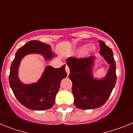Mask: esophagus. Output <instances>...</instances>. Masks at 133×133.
I'll return each mask as SVG.
<instances>
[{"label": "esophagus", "mask_w": 133, "mask_h": 133, "mask_svg": "<svg viewBox=\"0 0 133 133\" xmlns=\"http://www.w3.org/2000/svg\"><path fill=\"white\" fill-rule=\"evenodd\" d=\"M65 71L67 72L68 75H69V67H68L67 65H65Z\"/></svg>", "instance_id": "1"}]
</instances>
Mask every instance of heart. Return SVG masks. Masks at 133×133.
Segmentation results:
<instances>
[{
    "mask_svg": "<svg viewBox=\"0 0 133 133\" xmlns=\"http://www.w3.org/2000/svg\"><path fill=\"white\" fill-rule=\"evenodd\" d=\"M95 46L93 45H89V46H83L80 48L79 52H83L84 55H89L95 50Z\"/></svg>",
    "mask_w": 133,
    "mask_h": 133,
    "instance_id": "b5f03b06",
    "label": "heart"
}]
</instances>
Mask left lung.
Listing matches in <instances>:
<instances>
[{
  "instance_id": "8db88e82",
  "label": "left lung",
  "mask_w": 133,
  "mask_h": 133,
  "mask_svg": "<svg viewBox=\"0 0 133 133\" xmlns=\"http://www.w3.org/2000/svg\"><path fill=\"white\" fill-rule=\"evenodd\" d=\"M99 54L109 64L105 77L98 79L93 77L95 56L81 59L69 57L66 61L70 70L69 78L72 81L74 105L81 109L101 107L107 101L115 85L116 65L113 51L103 41L99 40Z\"/></svg>"
}]
</instances>
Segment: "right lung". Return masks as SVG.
I'll list each match as a JSON object with an SVG mask.
<instances>
[{"label": "right lung", "mask_w": 133, "mask_h": 133, "mask_svg": "<svg viewBox=\"0 0 133 133\" xmlns=\"http://www.w3.org/2000/svg\"><path fill=\"white\" fill-rule=\"evenodd\" d=\"M37 54L46 61L56 57L51 47L38 40H32L18 49L10 67L9 83L18 101L26 108L34 111H44L52 108L55 103L61 81L66 77L65 65L59 68L48 65L38 81L36 83L25 84L18 77V68L24 57Z\"/></svg>", "instance_id": "right-lung-1"}]
</instances>
